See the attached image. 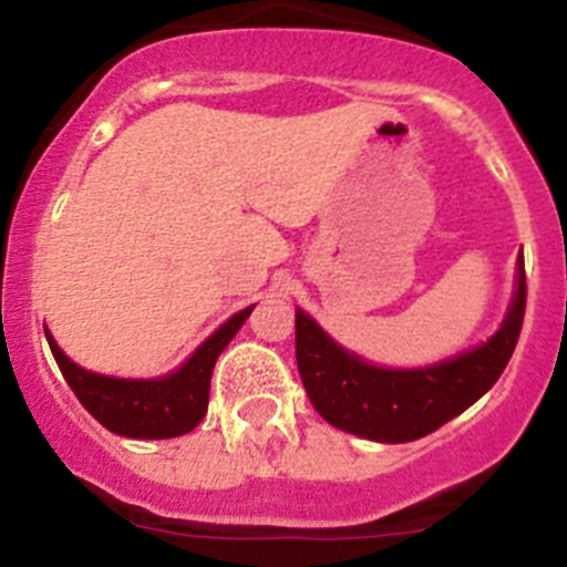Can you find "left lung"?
Returning a JSON list of instances; mask_svg holds the SVG:
<instances>
[{
	"label": "left lung",
	"instance_id": "left-lung-1",
	"mask_svg": "<svg viewBox=\"0 0 567 567\" xmlns=\"http://www.w3.org/2000/svg\"><path fill=\"white\" fill-rule=\"evenodd\" d=\"M525 318V264L503 327L488 343L425 369H383L334 343L307 312H295V358L315 412L378 443H409L437 432L497 383Z\"/></svg>",
	"mask_w": 567,
	"mask_h": 567
}]
</instances>
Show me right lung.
<instances>
[{
  "label": "right lung",
  "mask_w": 567,
  "mask_h": 567,
  "mask_svg": "<svg viewBox=\"0 0 567 567\" xmlns=\"http://www.w3.org/2000/svg\"><path fill=\"white\" fill-rule=\"evenodd\" d=\"M252 307L233 315L218 332L209 334L193 358L178 369L158 380H122L107 378V374L87 372L76 365L62 352L53 340V334L44 329V338L50 343V352L56 358L64 380L79 398V403L87 409L104 429L113 434L135 440H167L182 437L193 432L207 414L209 403V378H213L215 360L227 349L244 320L249 318Z\"/></svg>",
  "instance_id": "1"
}]
</instances>
